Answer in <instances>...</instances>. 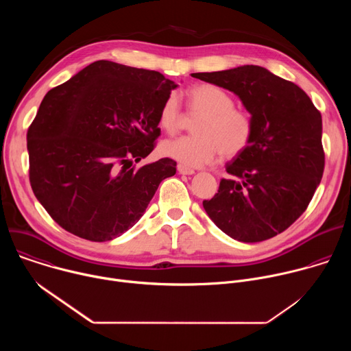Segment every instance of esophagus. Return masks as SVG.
Segmentation results:
<instances>
[{"mask_svg": "<svg viewBox=\"0 0 351 351\" xmlns=\"http://www.w3.org/2000/svg\"><path fill=\"white\" fill-rule=\"evenodd\" d=\"M178 172H179L180 175H193V173H194V169L179 164V165H178Z\"/></svg>", "mask_w": 351, "mask_h": 351, "instance_id": "34e87169", "label": "esophagus"}]
</instances>
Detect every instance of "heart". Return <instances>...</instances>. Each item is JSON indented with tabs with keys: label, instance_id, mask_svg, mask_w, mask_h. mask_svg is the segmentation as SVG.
<instances>
[{
	"label": "heart",
	"instance_id": "b5f03b06",
	"mask_svg": "<svg viewBox=\"0 0 351 351\" xmlns=\"http://www.w3.org/2000/svg\"><path fill=\"white\" fill-rule=\"evenodd\" d=\"M187 107L199 114L193 132L195 136L167 140L162 153L189 168L211 164L219 154L234 158L241 154L253 138L254 123L248 112L236 110L233 97L222 87L213 83H197L186 91ZM182 111L179 99L167 97L158 114V125L168 134L179 130Z\"/></svg>",
	"mask_w": 351,
	"mask_h": 351
}]
</instances>
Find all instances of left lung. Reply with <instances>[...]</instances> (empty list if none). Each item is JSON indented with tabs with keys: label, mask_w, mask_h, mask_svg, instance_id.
I'll return each mask as SVG.
<instances>
[{
	"label": "left lung",
	"mask_w": 351,
	"mask_h": 351,
	"mask_svg": "<svg viewBox=\"0 0 351 351\" xmlns=\"http://www.w3.org/2000/svg\"><path fill=\"white\" fill-rule=\"evenodd\" d=\"M236 94L254 123L253 138L226 164L233 179L204 199L228 236L258 243L286 230L308 207L322 179V118L297 84L257 65L193 73Z\"/></svg>",
	"instance_id": "1"
}]
</instances>
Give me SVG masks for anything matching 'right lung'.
<instances>
[{
	"label": "right lung",
	"mask_w": 351,
	"mask_h": 351,
	"mask_svg": "<svg viewBox=\"0 0 351 351\" xmlns=\"http://www.w3.org/2000/svg\"><path fill=\"white\" fill-rule=\"evenodd\" d=\"M178 84L156 71L95 61L49 90L27 132L30 184L65 230L91 241L119 237L176 173L154 149L161 106Z\"/></svg>",
	"instance_id": "add662e5"
}]
</instances>
